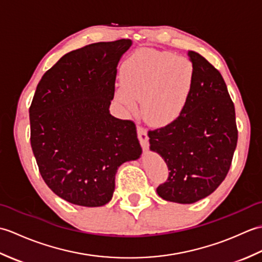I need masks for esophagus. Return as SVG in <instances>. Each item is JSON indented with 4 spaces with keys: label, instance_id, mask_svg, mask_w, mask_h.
I'll return each mask as SVG.
<instances>
[{
    "label": "esophagus",
    "instance_id": "esophagus-1",
    "mask_svg": "<svg viewBox=\"0 0 262 262\" xmlns=\"http://www.w3.org/2000/svg\"><path fill=\"white\" fill-rule=\"evenodd\" d=\"M137 135L138 140L141 142V145L143 149H147L148 147V136H147V130L142 126H137Z\"/></svg>",
    "mask_w": 262,
    "mask_h": 262
}]
</instances>
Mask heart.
I'll use <instances>...</instances> for the list:
<instances>
[{"label":"heart","mask_w":262,"mask_h":262,"mask_svg":"<svg viewBox=\"0 0 262 262\" xmlns=\"http://www.w3.org/2000/svg\"><path fill=\"white\" fill-rule=\"evenodd\" d=\"M122 84L116 98L128 110L142 100L144 120L152 126H166L179 118L190 97L193 68L190 60L169 52L141 48L121 65Z\"/></svg>","instance_id":"heart-1"}]
</instances>
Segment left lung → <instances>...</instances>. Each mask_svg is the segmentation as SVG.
I'll return each mask as SVG.
<instances>
[{"label": "left lung", "instance_id": "1", "mask_svg": "<svg viewBox=\"0 0 262 262\" xmlns=\"http://www.w3.org/2000/svg\"><path fill=\"white\" fill-rule=\"evenodd\" d=\"M190 97L179 118L148 130L149 148L159 153L169 177L157 188L168 202L192 204L209 196L230 170L237 143L234 103L223 76L196 52Z\"/></svg>", "mask_w": 262, "mask_h": 262}]
</instances>
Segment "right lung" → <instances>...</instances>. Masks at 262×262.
<instances>
[{
	"mask_svg": "<svg viewBox=\"0 0 262 262\" xmlns=\"http://www.w3.org/2000/svg\"><path fill=\"white\" fill-rule=\"evenodd\" d=\"M130 46L119 39L72 51L37 85L29 108L31 148L43 181L71 204L109 203L117 170L142 154L134 122L109 111L117 65Z\"/></svg>",
	"mask_w": 262,
	"mask_h": 262,
	"instance_id": "add662e5",
	"label": "right lung"
}]
</instances>
